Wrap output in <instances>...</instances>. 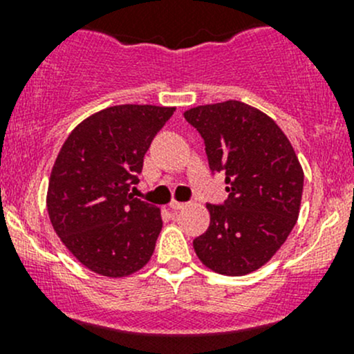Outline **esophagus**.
I'll return each instance as SVG.
<instances>
[{"label":"esophagus","mask_w":354,"mask_h":354,"mask_svg":"<svg viewBox=\"0 0 354 354\" xmlns=\"http://www.w3.org/2000/svg\"><path fill=\"white\" fill-rule=\"evenodd\" d=\"M185 207H187V203L185 202H176V200H171L169 202V209H173V210H181V209H185Z\"/></svg>","instance_id":"esophagus-1"}]
</instances>
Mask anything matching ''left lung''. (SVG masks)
Returning a JSON list of instances; mask_svg holds the SVG:
<instances>
[{"instance_id": "obj_1", "label": "left lung", "mask_w": 354, "mask_h": 354, "mask_svg": "<svg viewBox=\"0 0 354 354\" xmlns=\"http://www.w3.org/2000/svg\"><path fill=\"white\" fill-rule=\"evenodd\" d=\"M185 120L205 142L212 173L226 174L227 200L209 203V230L194 240L200 262L245 276L269 262L299 214L303 169L272 118L240 101L197 106Z\"/></svg>"}]
</instances>
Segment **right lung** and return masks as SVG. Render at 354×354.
<instances>
[{"label":"right lung","instance_id":"right-lung-1","mask_svg":"<svg viewBox=\"0 0 354 354\" xmlns=\"http://www.w3.org/2000/svg\"><path fill=\"white\" fill-rule=\"evenodd\" d=\"M176 108L111 106L71 130L53 166L48 214L71 255L106 277L140 270L162 230L160 209L133 198L144 156Z\"/></svg>","mask_w":354,"mask_h":354}]
</instances>
